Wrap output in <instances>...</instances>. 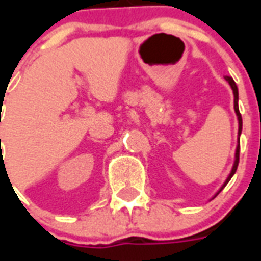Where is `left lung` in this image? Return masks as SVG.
Listing matches in <instances>:
<instances>
[{"instance_id": "8db88e82", "label": "left lung", "mask_w": 261, "mask_h": 261, "mask_svg": "<svg viewBox=\"0 0 261 261\" xmlns=\"http://www.w3.org/2000/svg\"><path fill=\"white\" fill-rule=\"evenodd\" d=\"M225 80H226L227 83H229V85H230L231 90H233V96H234V112H236V115H237V120H239V142H237V147H236L234 163H233V167H231L230 173H229V176H227V178L222 184V187L219 188L218 192H217V194H215L213 198H215V196H217V195H218L219 192L223 190V188H225V186H226L227 182L230 181V178L233 177V174H234L236 171H237V167H239V160H240V135H241V131H243V118H241V114H240V110H239V88H237V85H236L234 80L231 79V77H229V75H226V77H225Z\"/></svg>"}]
</instances>
